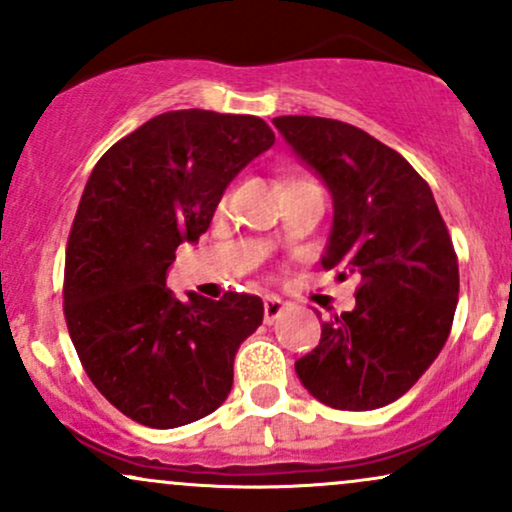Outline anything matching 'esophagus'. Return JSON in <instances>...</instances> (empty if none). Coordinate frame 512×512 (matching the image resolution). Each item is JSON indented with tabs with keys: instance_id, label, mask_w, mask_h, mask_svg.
Masks as SVG:
<instances>
[{
	"instance_id": "34e87169",
	"label": "esophagus",
	"mask_w": 512,
	"mask_h": 512,
	"mask_svg": "<svg viewBox=\"0 0 512 512\" xmlns=\"http://www.w3.org/2000/svg\"><path fill=\"white\" fill-rule=\"evenodd\" d=\"M284 310H286V305L281 298H276V296L264 298V322H267V325H272L276 317H281Z\"/></svg>"
}]
</instances>
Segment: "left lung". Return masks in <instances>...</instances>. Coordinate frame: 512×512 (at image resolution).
I'll list each match as a JSON object with an SVG mask.
<instances>
[{
    "instance_id": "1",
    "label": "left lung",
    "mask_w": 512,
    "mask_h": 512,
    "mask_svg": "<svg viewBox=\"0 0 512 512\" xmlns=\"http://www.w3.org/2000/svg\"><path fill=\"white\" fill-rule=\"evenodd\" d=\"M281 137L327 185L334 219L322 267L361 276L356 308L322 322L296 373L322 404L380 409L436 361L452 327L460 272L428 182L395 149L330 117H274Z\"/></svg>"
}]
</instances>
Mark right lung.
Returning a JSON list of instances; mask_svg holds the SVG:
<instances>
[{
	"label": "right lung",
	"mask_w": 512,
	"mask_h": 512,
	"mask_svg": "<svg viewBox=\"0 0 512 512\" xmlns=\"http://www.w3.org/2000/svg\"><path fill=\"white\" fill-rule=\"evenodd\" d=\"M274 144L255 115L170 110L110 146L88 178L64 260V317L98 392L132 421L178 428L233 387L262 298L166 286L175 250L207 233L231 180Z\"/></svg>",
	"instance_id": "1"
}]
</instances>
